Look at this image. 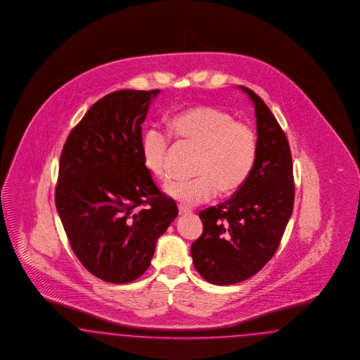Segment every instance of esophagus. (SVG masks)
<instances>
[{
  "label": "esophagus",
  "mask_w": 360,
  "mask_h": 360,
  "mask_svg": "<svg viewBox=\"0 0 360 360\" xmlns=\"http://www.w3.org/2000/svg\"><path fill=\"white\" fill-rule=\"evenodd\" d=\"M178 211H179V215H187L191 212L188 208L184 207V206H178Z\"/></svg>",
  "instance_id": "obj_1"
}]
</instances>
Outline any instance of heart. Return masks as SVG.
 I'll list each match as a JSON object with an SVG mask.
<instances>
[{
    "label": "heart",
    "instance_id": "heart-1",
    "mask_svg": "<svg viewBox=\"0 0 360 360\" xmlns=\"http://www.w3.org/2000/svg\"><path fill=\"white\" fill-rule=\"evenodd\" d=\"M167 128L179 141L200 149L194 172L196 178L172 181L165 186L166 195L181 206L193 207L215 194L232 195L247 182L257 157V139L250 125L235 121L226 109L195 105L174 113L167 120ZM167 153L169 140L162 131H143L142 165L158 179L167 174Z\"/></svg>",
    "mask_w": 360,
    "mask_h": 360
}]
</instances>
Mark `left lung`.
<instances>
[{"instance_id": "left-lung-1", "label": "left lung", "mask_w": 360, "mask_h": 360, "mask_svg": "<svg viewBox=\"0 0 360 360\" xmlns=\"http://www.w3.org/2000/svg\"><path fill=\"white\" fill-rule=\"evenodd\" d=\"M240 88L255 105L256 162L239 191L199 212L203 232L191 245L196 271L215 285L241 283L272 259L295 203L288 139L262 98L250 88Z\"/></svg>"}]
</instances>
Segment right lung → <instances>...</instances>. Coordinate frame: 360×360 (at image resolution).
Here are the masks:
<instances>
[{
	"mask_svg": "<svg viewBox=\"0 0 360 360\" xmlns=\"http://www.w3.org/2000/svg\"><path fill=\"white\" fill-rule=\"evenodd\" d=\"M160 89H121L95 103L65 141L55 205L88 272L134 281L149 268L157 240L178 215L141 158V124Z\"/></svg>",
	"mask_w": 360,
	"mask_h": 360,
	"instance_id": "obj_1",
	"label": "right lung"
}]
</instances>
